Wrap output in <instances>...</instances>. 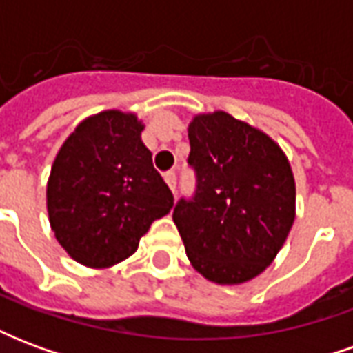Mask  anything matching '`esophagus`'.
Segmentation results:
<instances>
[{"label": "esophagus", "instance_id": "obj_1", "mask_svg": "<svg viewBox=\"0 0 353 353\" xmlns=\"http://www.w3.org/2000/svg\"><path fill=\"white\" fill-rule=\"evenodd\" d=\"M164 181L168 183V187L172 189V191L176 192V183H177L176 172H166V174H164Z\"/></svg>", "mask_w": 353, "mask_h": 353}]
</instances>
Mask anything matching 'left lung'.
<instances>
[{"label":"left lung","instance_id":"1","mask_svg":"<svg viewBox=\"0 0 353 353\" xmlns=\"http://www.w3.org/2000/svg\"><path fill=\"white\" fill-rule=\"evenodd\" d=\"M192 199L174 208L191 265L215 283H244L278 255L295 221L288 157L265 132L225 111L189 124Z\"/></svg>","mask_w":353,"mask_h":353}]
</instances>
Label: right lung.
I'll return each mask as SVG.
<instances>
[{
    "label": "right lung",
    "instance_id": "right-lung-1",
    "mask_svg": "<svg viewBox=\"0 0 353 353\" xmlns=\"http://www.w3.org/2000/svg\"><path fill=\"white\" fill-rule=\"evenodd\" d=\"M143 124L119 109L85 119L60 147L47 183L50 229L90 268L128 259L174 194L141 141Z\"/></svg>",
    "mask_w": 353,
    "mask_h": 353
}]
</instances>
